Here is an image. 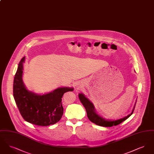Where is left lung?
Instances as JSON below:
<instances>
[{
	"mask_svg": "<svg viewBox=\"0 0 154 154\" xmlns=\"http://www.w3.org/2000/svg\"><path fill=\"white\" fill-rule=\"evenodd\" d=\"M79 97L80 100L81 102L85 107L88 119L93 123L97 125L103 126V127H111L112 126H116L118 125L121 124L123 121H125L126 119L129 117L133 112V111L134 110L136 103L137 100L136 101L135 104L134 105V107L133 108L132 112L128 115L127 116L124 117L122 118L117 119V120H111V119H107L104 118L103 117L100 115H99L96 111L95 106L94 104L91 102L88 98L84 95V94L80 93L79 94Z\"/></svg>",
	"mask_w": 154,
	"mask_h": 154,
	"instance_id": "8db88e82",
	"label": "left lung"
}]
</instances>
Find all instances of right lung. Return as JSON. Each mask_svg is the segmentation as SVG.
<instances>
[{"label":"right lung","mask_w":154,"mask_h":154,"mask_svg":"<svg viewBox=\"0 0 154 154\" xmlns=\"http://www.w3.org/2000/svg\"><path fill=\"white\" fill-rule=\"evenodd\" d=\"M25 57L20 62L13 83L15 102L23 118L38 126H46L58 122L63 114L62 97L72 87H59L45 94H38L29 91L23 80V63Z\"/></svg>","instance_id":"1"}]
</instances>
